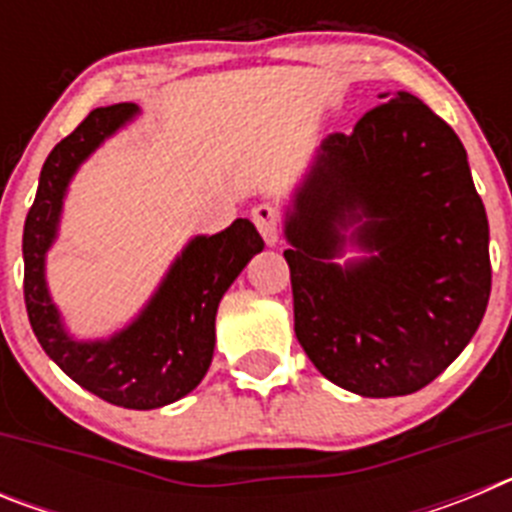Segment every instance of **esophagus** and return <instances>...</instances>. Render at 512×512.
<instances>
[{"label": "esophagus", "instance_id": "1", "mask_svg": "<svg viewBox=\"0 0 512 512\" xmlns=\"http://www.w3.org/2000/svg\"><path fill=\"white\" fill-rule=\"evenodd\" d=\"M251 220L256 223L261 238H264L269 246H274V243L279 241V230H282V215H279L277 207L269 205V202H264V205H256L251 210Z\"/></svg>", "mask_w": 512, "mask_h": 512}]
</instances>
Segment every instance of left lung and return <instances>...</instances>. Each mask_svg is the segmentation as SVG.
<instances>
[{
	"instance_id": "8db88e82",
	"label": "left lung",
	"mask_w": 512,
	"mask_h": 512,
	"mask_svg": "<svg viewBox=\"0 0 512 512\" xmlns=\"http://www.w3.org/2000/svg\"><path fill=\"white\" fill-rule=\"evenodd\" d=\"M361 216L357 237L378 253L348 270L330 265L337 228ZM287 238L297 341L343 390H423L482 323L492 287L485 205L459 135L413 94L325 138Z\"/></svg>"
}]
</instances>
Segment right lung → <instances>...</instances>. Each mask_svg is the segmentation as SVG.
<instances>
[{
    "label": "right lung",
    "instance_id": "1",
    "mask_svg": "<svg viewBox=\"0 0 512 512\" xmlns=\"http://www.w3.org/2000/svg\"><path fill=\"white\" fill-rule=\"evenodd\" d=\"M133 102L99 107L45 158L35 202L25 217V307L40 346L76 384L104 402L151 410L192 392L210 369L215 312L225 289L264 248L251 220L238 217L223 233L194 238L169 271L146 312L107 343H76L61 328L43 279V256L56 235L63 192L76 166L122 122Z\"/></svg>",
    "mask_w": 512,
    "mask_h": 512
}]
</instances>
